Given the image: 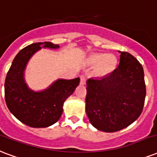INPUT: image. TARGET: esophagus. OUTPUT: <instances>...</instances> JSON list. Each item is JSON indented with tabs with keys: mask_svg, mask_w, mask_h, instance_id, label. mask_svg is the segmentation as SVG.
<instances>
[{
	"mask_svg": "<svg viewBox=\"0 0 157 157\" xmlns=\"http://www.w3.org/2000/svg\"><path fill=\"white\" fill-rule=\"evenodd\" d=\"M85 83H86L85 76H83V75H81V76H80V84H82V85H84Z\"/></svg>",
	"mask_w": 157,
	"mask_h": 157,
	"instance_id": "1",
	"label": "esophagus"
}]
</instances>
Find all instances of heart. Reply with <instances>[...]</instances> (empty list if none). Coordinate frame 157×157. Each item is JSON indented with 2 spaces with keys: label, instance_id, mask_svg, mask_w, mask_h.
I'll return each mask as SVG.
<instances>
[{
  "label": "heart",
  "instance_id": "heart-1",
  "mask_svg": "<svg viewBox=\"0 0 157 157\" xmlns=\"http://www.w3.org/2000/svg\"><path fill=\"white\" fill-rule=\"evenodd\" d=\"M89 61L93 64L98 63V73L102 74H108L112 71L115 63V59L113 56L103 54L92 55Z\"/></svg>",
  "mask_w": 157,
  "mask_h": 157
}]
</instances>
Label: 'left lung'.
Wrapping results in <instances>:
<instances>
[{
	"label": "left lung",
	"instance_id": "left-lung-1",
	"mask_svg": "<svg viewBox=\"0 0 157 157\" xmlns=\"http://www.w3.org/2000/svg\"><path fill=\"white\" fill-rule=\"evenodd\" d=\"M120 53L113 73L87 81L86 113L98 130L114 132L127 128L141 115L146 84L143 68L128 52Z\"/></svg>",
	"mask_w": 157,
	"mask_h": 157
}]
</instances>
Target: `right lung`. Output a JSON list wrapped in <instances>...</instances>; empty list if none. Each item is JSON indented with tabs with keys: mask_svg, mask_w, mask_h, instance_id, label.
Instances as JSON below:
<instances>
[{
	"mask_svg": "<svg viewBox=\"0 0 157 157\" xmlns=\"http://www.w3.org/2000/svg\"><path fill=\"white\" fill-rule=\"evenodd\" d=\"M41 48L56 49L59 44L39 42L22 49L14 59L5 81L7 108L22 123L31 128H48L60 118L63 102L79 84L80 78H59L45 89L35 91L25 79V70L30 58Z\"/></svg>",
	"mask_w": 157,
	"mask_h": 157,
	"instance_id": "obj_1",
	"label": "right lung"
}]
</instances>
